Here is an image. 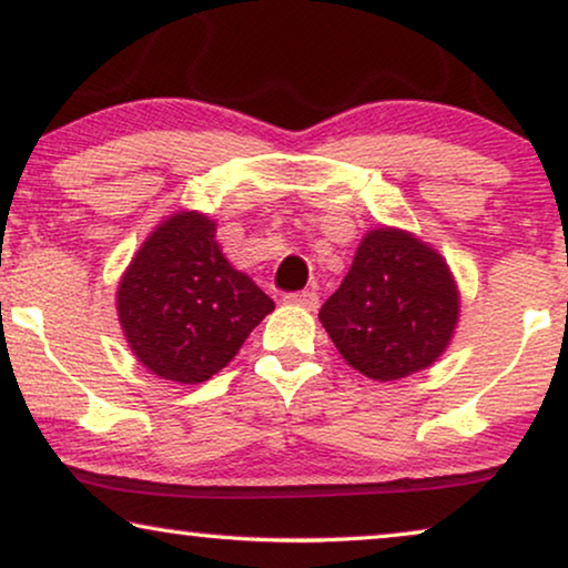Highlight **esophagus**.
Listing matches in <instances>:
<instances>
[{
  "label": "esophagus",
  "mask_w": 568,
  "mask_h": 568,
  "mask_svg": "<svg viewBox=\"0 0 568 568\" xmlns=\"http://www.w3.org/2000/svg\"><path fill=\"white\" fill-rule=\"evenodd\" d=\"M284 300L290 302V305H300V307H307V310L317 307V292H307V290L290 292Z\"/></svg>",
  "instance_id": "34e87169"
}]
</instances>
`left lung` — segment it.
Listing matches in <instances>:
<instances>
[{
  "label": "left lung",
  "mask_w": 568,
  "mask_h": 568,
  "mask_svg": "<svg viewBox=\"0 0 568 568\" xmlns=\"http://www.w3.org/2000/svg\"><path fill=\"white\" fill-rule=\"evenodd\" d=\"M447 263L400 230H372L321 307L341 356L372 379H400L445 352L457 323Z\"/></svg>",
  "instance_id": "8db88e82"
}]
</instances>
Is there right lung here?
Wrapping results in <instances>:
<instances>
[{
	"label": "right lung",
	"instance_id": "1",
	"mask_svg": "<svg viewBox=\"0 0 568 568\" xmlns=\"http://www.w3.org/2000/svg\"><path fill=\"white\" fill-rule=\"evenodd\" d=\"M216 224L183 212L146 237L119 286V317L136 359L183 385L227 367L274 300L224 258Z\"/></svg>",
	"mask_w": 568,
	"mask_h": 568
}]
</instances>
